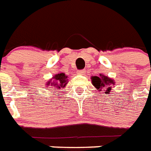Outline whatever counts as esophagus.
Returning <instances> with one entry per match:
<instances>
[{
  "instance_id": "1",
  "label": "esophagus",
  "mask_w": 151,
  "mask_h": 151,
  "mask_svg": "<svg viewBox=\"0 0 151 151\" xmlns=\"http://www.w3.org/2000/svg\"><path fill=\"white\" fill-rule=\"evenodd\" d=\"M77 74L78 75H84L86 73L85 70H79V71H77Z\"/></svg>"
}]
</instances>
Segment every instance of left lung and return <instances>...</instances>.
I'll return each instance as SVG.
<instances>
[{
	"instance_id": "1",
	"label": "left lung",
	"mask_w": 151,
	"mask_h": 151,
	"mask_svg": "<svg viewBox=\"0 0 151 151\" xmlns=\"http://www.w3.org/2000/svg\"><path fill=\"white\" fill-rule=\"evenodd\" d=\"M91 80L92 84L94 86L96 90L101 91L104 90V94H108L111 90L112 86L115 84L113 79L102 74H100L99 76H92Z\"/></svg>"
}]
</instances>
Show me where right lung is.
Returning <instances> with one entry per match:
<instances>
[{
	"label": "right lung",
	"instance_id": "1",
	"mask_svg": "<svg viewBox=\"0 0 151 151\" xmlns=\"http://www.w3.org/2000/svg\"><path fill=\"white\" fill-rule=\"evenodd\" d=\"M67 79H68V76L63 72L56 74L55 76H53V78L50 81H48V83H47V89H48L49 86H53L54 88H55V90L64 89V88H65L67 83H68Z\"/></svg>",
	"mask_w": 151,
	"mask_h": 151
}]
</instances>
